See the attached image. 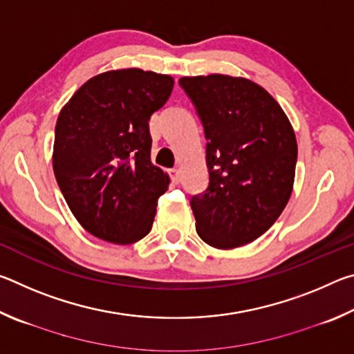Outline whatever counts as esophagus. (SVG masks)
I'll list each match as a JSON object with an SVG mask.
<instances>
[{"label": "esophagus", "instance_id": "34e87169", "mask_svg": "<svg viewBox=\"0 0 354 354\" xmlns=\"http://www.w3.org/2000/svg\"><path fill=\"white\" fill-rule=\"evenodd\" d=\"M169 175H170V179H171L173 184H179V183H181V173H179L178 169H171V170L169 171Z\"/></svg>", "mask_w": 354, "mask_h": 354}]
</instances>
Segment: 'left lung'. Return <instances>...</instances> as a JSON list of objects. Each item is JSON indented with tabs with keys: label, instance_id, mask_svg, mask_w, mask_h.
Segmentation results:
<instances>
[{
	"label": "left lung",
	"instance_id": "obj_1",
	"mask_svg": "<svg viewBox=\"0 0 354 354\" xmlns=\"http://www.w3.org/2000/svg\"><path fill=\"white\" fill-rule=\"evenodd\" d=\"M206 137L209 184L190 207L196 232L231 250L262 236L290 198L297 139L289 118L266 88L245 77H181Z\"/></svg>",
	"mask_w": 354,
	"mask_h": 354
}]
</instances>
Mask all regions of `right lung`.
<instances>
[{
	"mask_svg": "<svg viewBox=\"0 0 354 354\" xmlns=\"http://www.w3.org/2000/svg\"><path fill=\"white\" fill-rule=\"evenodd\" d=\"M171 76L140 68L88 80L57 117L53 170L84 230L128 245L151 231L169 175L149 159V117L173 91Z\"/></svg>",
	"mask_w": 354,
	"mask_h": 354,
	"instance_id": "right-lung-1",
	"label": "right lung"
}]
</instances>
